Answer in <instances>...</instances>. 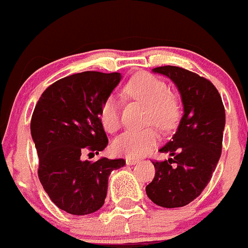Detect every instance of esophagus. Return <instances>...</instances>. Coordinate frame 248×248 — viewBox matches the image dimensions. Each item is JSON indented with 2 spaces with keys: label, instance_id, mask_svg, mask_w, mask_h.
<instances>
[{
  "label": "esophagus",
  "instance_id": "obj_1",
  "mask_svg": "<svg viewBox=\"0 0 248 248\" xmlns=\"http://www.w3.org/2000/svg\"><path fill=\"white\" fill-rule=\"evenodd\" d=\"M125 161H126V165H135V164L140 163V160H137V159H131V158H127Z\"/></svg>",
  "mask_w": 248,
  "mask_h": 248
}]
</instances>
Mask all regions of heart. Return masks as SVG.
Returning a JSON list of instances; mask_svg holds the SVG:
<instances>
[{"label": "heart", "instance_id": "1", "mask_svg": "<svg viewBox=\"0 0 248 248\" xmlns=\"http://www.w3.org/2000/svg\"><path fill=\"white\" fill-rule=\"evenodd\" d=\"M124 94L130 99L147 106L146 123L154 124L164 131L172 130L180 119V102L175 95L169 93L164 80L149 73H139L124 87ZM100 122L109 134L121 126L119 104L114 97H108L100 108ZM159 141L155 127H147L141 131H125L114 140V153L126 158H139L148 153Z\"/></svg>", "mask_w": 248, "mask_h": 248}]
</instances>
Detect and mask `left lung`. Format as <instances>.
<instances>
[{
  "instance_id": "1",
  "label": "left lung",
  "mask_w": 248,
  "mask_h": 248,
  "mask_svg": "<svg viewBox=\"0 0 248 248\" xmlns=\"http://www.w3.org/2000/svg\"><path fill=\"white\" fill-rule=\"evenodd\" d=\"M153 72L175 83L182 99L183 116L172 139L159 149L171 158L153 161L155 176L146 193L158 206L182 207L202 194L219 160L224 106L215 85L197 73L177 66L155 67Z\"/></svg>"
}]
</instances>
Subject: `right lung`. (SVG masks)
I'll use <instances>...</instances> for the list:
<instances>
[{"label": "right lung", "mask_w": 248, "mask_h": 248, "mask_svg": "<svg viewBox=\"0 0 248 248\" xmlns=\"http://www.w3.org/2000/svg\"><path fill=\"white\" fill-rule=\"evenodd\" d=\"M121 73L85 71L61 78L41 95L31 118L37 149L38 178L51 202L71 215L102 207L111 172L124 159L82 160L84 152L99 154L108 144L100 108L121 82Z\"/></svg>", "instance_id": "1"}]
</instances>
